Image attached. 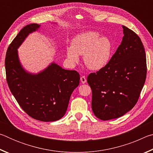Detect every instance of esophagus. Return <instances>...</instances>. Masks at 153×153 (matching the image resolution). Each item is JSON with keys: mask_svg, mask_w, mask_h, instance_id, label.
<instances>
[{"mask_svg": "<svg viewBox=\"0 0 153 153\" xmlns=\"http://www.w3.org/2000/svg\"><path fill=\"white\" fill-rule=\"evenodd\" d=\"M80 80H81V82L82 84H85V83L86 82V77H85L84 76H83L81 77V78H80Z\"/></svg>", "mask_w": 153, "mask_h": 153, "instance_id": "obj_1", "label": "esophagus"}]
</instances>
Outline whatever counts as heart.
<instances>
[{
	"mask_svg": "<svg viewBox=\"0 0 153 153\" xmlns=\"http://www.w3.org/2000/svg\"><path fill=\"white\" fill-rule=\"evenodd\" d=\"M114 46L107 36H100L94 31H86L75 36L71 47L67 48V56L72 63L79 61V55H83V61L91 70H100L109 62Z\"/></svg>",
	"mask_w": 153,
	"mask_h": 153,
	"instance_id": "b5f03b06",
	"label": "heart"
}]
</instances>
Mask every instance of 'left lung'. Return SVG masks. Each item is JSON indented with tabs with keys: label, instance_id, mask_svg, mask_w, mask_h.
<instances>
[{
	"label": "left lung",
	"instance_id": "obj_1",
	"mask_svg": "<svg viewBox=\"0 0 153 153\" xmlns=\"http://www.w3.org/2000/svg\"><path fill=\"white\" fill-rule=\"evenodd\" d=\"M122 27V42L109 62L87 77L93 113L104 121L120 117L136 105L146 77L143 44L134 31Z\"/></svg>",
	"mask_w": 153,
	"mask_h": 153
}]
</instances>
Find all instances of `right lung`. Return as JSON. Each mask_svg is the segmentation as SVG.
<instances>
[{
    "mask_svg": "<svg viewBox=\"0 0 153 153\" xmlns=\"http://www.w3.org/2000/svg\"><path fill=\"white\" fill-rule=\"evenodd\" d=\"M40 25L32 24L20 30L7 49V82L18 104L28 115L41 121H55L64 116L72 92L79 84V74L52 63L40 73H27L19 63L17 48Z\"/></svg>",
    "mask_w": 153,
    "mask_h": 153,
    "instance_id": "right-lung-1",
    "label": "right lung"
}]
</instances>
